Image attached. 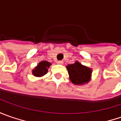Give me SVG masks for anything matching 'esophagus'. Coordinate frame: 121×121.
Here are the masks:
<instances>
[{"instance_id":"34e87169","label":"esophagus","mask_w":121,"mask_h":121,"mask_svg":"<svg viewBox=\"0 0 121 121\" xmlns=\"http://www.w3.org/2000/svg\"><path fill=\"white\" fill-rule=\"evenodd\" d=\"M56 63H57V64H58V65H63V61H61V60H58Z\"/></svg>"}]
</instances>
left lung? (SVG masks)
<instances>
[{"label":"left lung","instance_id":"obj_1","mask_svg":"<svg viewBox=\"0 0 121 121\" xmlns=\"http://www.w3.org/2000/svg\"><path fill=\"white\" fill-rule=\"evenodd\" d=\"M67 69L70 81L74 85L81 86L87 84L91 80L92 69L81 65L78 61L71 65H68Z\"/></svg>","mask_w":121,"mask_h":121}]
</instances>
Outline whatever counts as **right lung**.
I'll list each match as a JSON object with an SVG mask.
<instances>
[{"label": "right lung", "mask_w": 121, "mask_h": 121, "mask_svg": "<svg viewBox=\"0 0 121 121\" xmlns=\"http://www.w3.org/2000/svg\"><path fill=\"white\" fill-rule=\"evenodd\" d=\"M51 63L46 60L41 61L37 65L34 69H32V74L37 77H42L45 75L48 70L50 66H51Z\"/></svg>", "instance_id": "right-lung-1"}]
</instances>
